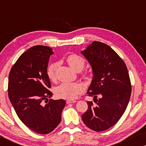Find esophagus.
<instances>
[{
  "mask_svg": "<svg viewBox=\"0 0 146 146\" xmlns=\"http://www.w3.org/2000/svg\"><path fill=\"white\" fill-rule=\"evenodd\" d=\"M76 102V100H68L66 101L67 104H72V103H75Z\"/></svg>",
  "mask_w": 146,
  "mask_h": 146,
  "instance_id": "esophagus-1",
  "label": "esophagus"
}]
</instances>
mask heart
<instances>
[{"label":"heart","instance_id":"1","mask_svg":"<svg viewBox=\"0 0 146 146\" xmlns=\"http://www.w3.org/2000/svg\"><path fill=\"white\" fill-rule=\"evenodd\" d=\"M66 61L72 68L77 72L81 71L85 66V60L80 56L75 54L68 56ZM58 66V62H52L47 68V75L51 80H56V72ZM84 78L90 81L92 79L90 73L86 72L84 74ZM84 90V86L79 82H63L56 87L55 93L58 97L61 98L72 100L74 99Z\"/></svg>","mask_w":146,"mask_h":146}]
</instances>
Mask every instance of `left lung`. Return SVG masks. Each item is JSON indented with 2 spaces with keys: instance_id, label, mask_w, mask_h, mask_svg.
Wrapping results in <instances>:
<instances>
[{
  "instance_id": "8db88e82",
  "label": "left lung",
  "mask_w": 146,
  "mask_h": 146,
  "mask_svg": "<svg viewBox=\"0 0 146 146\" xmlns=\"http://www.w3.org/2000/svg\"><path fill=\"white\" fill-rule=\"evenodd\" d=\"M81 53L92 69L93 78L87 94L96 103L87 102L88 108L82 119L94 131L106 130L122 116L130 98L127 66L111 47L100 42H93Z\"/></svg>"
}]
</instances>
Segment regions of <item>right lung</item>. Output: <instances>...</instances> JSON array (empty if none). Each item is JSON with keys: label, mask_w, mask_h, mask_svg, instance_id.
I'll return each mask as SVG.
<instances>
[{"label": "right lung", "mask_w": 146, "mask_h": 146, "mask_svg": "<svg viewBox=\"0 0 146 146\" xmlns=\"http://www.w3.org/2000/svg\"><path fill=\"white\" fill-rule=\"evenodd\" d=\"M53 53L49 46L31 47L19 58L9 76L8 94L18 117L40 134L50 133L58 125L66 105L64 100L50 99L47 68Z\"/></svg>", "instance_id": "right-lung-1"}]
</instances>
